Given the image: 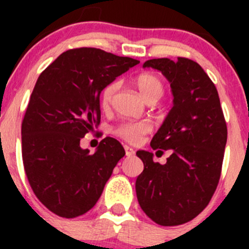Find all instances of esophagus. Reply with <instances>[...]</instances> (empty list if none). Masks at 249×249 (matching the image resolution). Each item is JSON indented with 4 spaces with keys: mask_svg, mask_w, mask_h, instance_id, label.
I'll return each instance as SVG.
<instances>
[{
    "mask_svg": "<svg viewBox=\"0 0 249 249\" xmlns=\"http://www.w3.org/2000/svg\"><path fill=\"white\" fill-rule=\"evenodd\" d=\"M124 149H125V154H126V157H132V155L135 154V150L132 149L131 147H129V145H124Z\"/></svg>",
    "mask_w": 249,
    "mask_h": 249,
    "instance_id": "obj_1",
    "label": "esophagus"
}]
</instances>
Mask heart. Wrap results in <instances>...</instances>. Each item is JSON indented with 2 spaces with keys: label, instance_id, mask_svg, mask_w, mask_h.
<instances>
[{
  "label": "heart",
  "instance_id": "b5f03b06",
  "mask_svg": "<svg viewBox=\"0 0 249 249\" xmlns=\"http://www.w3.org/2000/svg\"><path fill=\"white\" fill-rule=\"evenodd\" d=\"M135 87L140 91L142 99L148 104L157 102L162 96L165 91V84L158 74L144 72L137 76L134 80ZM115 91H117V83H109L102 89L100 95V104L102 108H108L113 101ZM152 130L150 124L147 122H127L119 125L114 130L115 135L120 139L125 140L129 143H139L143 135L148 134Z\"/></svg>",
  "mask_w": 249,
  "mask_h": 249
}]
</instances>
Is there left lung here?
<instances>
[{
	"label": "left lung",
	"instance_id": "8db88e82",
	"mask_svg": "<svg viewBox=\"0 0 249 249\" xmlns=\"http://www.w3.org/2000/svg\"><path fill=\"white\" fill-rule=\"evenodd\" d=\"M143 67L160 71L171 85L173 106L150 142L153 149L171 155L161 165L153 161V153H136L144 165L136 179L137 200L157 224L180 225L201 213L217 189L227 123L217 89L197 62L162 57Z\"/></svg>",
	"mask_w": 249,
	"mask_h": 249
}]
</instances>
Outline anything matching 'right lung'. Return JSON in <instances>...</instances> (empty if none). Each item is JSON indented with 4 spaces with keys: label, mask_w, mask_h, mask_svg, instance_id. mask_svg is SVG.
Here are the masks:
<instances>
[{
    "label": "right lung",
    "mask_w": 249,
    "mask_h": 249,
    "mask_svg": "<svg viewBox=\"0 0 249 249\" xmlns=\"http://www.w3.org/2000/svg\"><path fill=\"white\" fill-rule=\"evenodd\" d=\"M139 60L96 48L62 53L37 79L21 124L22 161L35 195L49 211L74 218L91 210L125 155L106 137L96 152L80 139L101 120L100 94Z\"/></svg>",
    "instance_id": "1"
}]
</instances>
